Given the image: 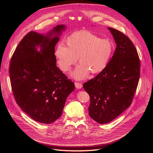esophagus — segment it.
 <instances>
[{
  "mask_svg": "<svg viewBox=\"0 0 153 153\" xmlns=\"http://www.w3.org/2000/svg\"><path fill=\"white\" fill-rule=\"evenodd\" d=\"M74 84H75V86H76V88H77V89H80V88H82V85L80 83L76 82Z\"/></svg>",
  "mask_w": 153,
  "mask_h": 153,
  "instance_id": "34e87169",
  "label": "esophagus"
}]
</instances>
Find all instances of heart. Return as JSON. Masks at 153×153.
Masks as SVG:
<instances>
[{
	"label": "heart",
	"instance_id": "1",
	"mask_svg": "<svg viewBox=\"0 0 153 153\" xmlns=\"http://www.w3.org/2000/svg\"><path fill=\"white\" fill-rule=\"evenodd\" d=\"M67 45H59L54 55L60 69L67 72L78 59L80 63L72 72L71 76L82 80L90 72L97 74L107 66L114 51V43L109 39H101L88 31H80L70 35Z\"/></svg>",
	"mask_w": 153,
	"mask_h": 153
}]
</instances>
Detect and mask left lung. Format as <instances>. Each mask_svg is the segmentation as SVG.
I'll list each match as a JSON object with an SVG mask.
<instances>
[{
    "instance_id": "8db88e82",
    "label": "left lung",
    "mask_w": 153,
    "mask_h": 153,
    "mask_svg": "<svg viewBox=\"0 0 153 153\" xmlns=\"http://www.w3.org/2000/svg\"><path fill=\"white\" fill-rule=\"evenodd\" d=\"M116 48L106 67L85 83L90 97L89 115L100 124L111 122L132 103L140 77V60L131 40L119 31L108 27Z\"/></svg>"
}]
</instances>
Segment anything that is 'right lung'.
<instances>
[{"mask_svg":"<svg viewBox=\"0 0 153 153\" xmlns=\"http://www.w3.org/2000/svg\"><path fill=\"white\" fill-rule=\"evenodd\" d=\"M67 26L45 34L28 33L19 43L10 65L13 93L21 110L35 121L50 124L62 115L74 83L56 66L54 48Z\"/></svg>","mask_w":153,"mask_h":153,"instance_id":"right-lung-1","label":"right lung"}]
</instances>
